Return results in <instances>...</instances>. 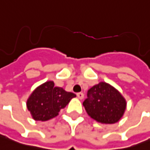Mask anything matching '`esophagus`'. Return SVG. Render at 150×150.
<instances>
[{"mask_svg": "<svg viewBox=\"0 0 150 150\" xmlns=\"http://www.w3.org/2000/svg\"><path fill=\"white\" fill-rule=\"evenodd\" d=\"M77 96H78V98L79 99H83L84 97V94L83 93H77Z\"/></svg>", "mask_w": 150, "mask_h": 150, "instance_id": "obj_1", "label": "esophagus"}]
</instances>
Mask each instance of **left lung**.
Here are the masks:
<instances>
[{
    "mask_svg": "<svg viewBox=\"0 0 150 150\" xmlns=\"http://www.w3.org/2000/svg\"><path fill=\"white\" fill-rule=\"evenodd\" d=\"M92 118L101 124H115L123 117L126 100L110 84L101 82L88 91V98L83 103Z\"/></svg>",
    "mask_w": 150,
    "mask_h": 150,
    "instance_id": "8db88e82",
    "label": "left lung"
}]
</instances>
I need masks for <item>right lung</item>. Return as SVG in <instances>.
Wrapping results in <instances>:
<instances>
[{
    "mask_svg": "<svg viewBox=\"0 0 150 150\" xmlns=\"http://www.w3.org/2000/svg\"><path fill=\"white\" fill-rule=\"evenodd\" d=\"M76 94L55 87L52 81L46 82L32 93L26 102L27 109L37 121H47L58 115Z\"/></svg>",
    "mask_w": 150,
    "mask_h": 150,
    "instance_id": "right-lung-1",
    "label": "right lung"
}]
</instances>
